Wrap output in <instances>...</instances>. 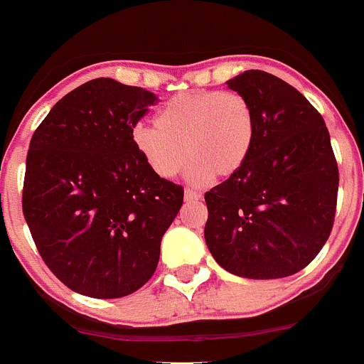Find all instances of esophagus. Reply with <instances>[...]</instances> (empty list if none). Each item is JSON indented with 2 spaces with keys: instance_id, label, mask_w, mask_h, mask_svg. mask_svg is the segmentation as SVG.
Returning a JSON list of instances; mask_svg holds the SVG:
<instances>
[{
  "instance_id": "34e87169",
  "label": "esophagus",
  "mask_w": 364,
  "mask_h": 364,
  "mask_svg": "<svg viewBox=\"0 0 364 364\" xmlns=\"http://www.w3.org/2000/svg\"><path fill=\"white\" fill-rule=\"evenodd\" d=\"M200 197H203V196H200L199 192H196V190H190V188L185 190V200H186V203H190V200H199Z\"/></svg>"
}]
</instances>
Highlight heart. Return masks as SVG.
<instances>
[{"label": "heart", "instance_id": "heart-1", "mask_svg": "<svg viewBox=\"0 0 364 364\" xmlns=\"http://www.w3.org/2000/svg\"><path fill=\"white\" fill-rule=\"evenodd\" d=\"M252 107L235 90L181 92L158 110L154 124L136 122L132 142L147 167L160 178H174L193 160L197 183L235 174L254 144Z\"/></svg>", "mask_w": 364, "mask_h": 364}]
</instances>
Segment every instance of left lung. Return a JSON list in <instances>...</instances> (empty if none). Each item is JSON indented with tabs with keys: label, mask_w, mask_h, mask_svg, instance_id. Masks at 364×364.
<instances>
[{
	"label": "left lung",
	"mask_w": 364,
	"mask_h": 364,
	"mask_svg": "<svg viewBox=\"0 0 364 364\" xmlns=\"http://www.w3.org/2000/svg\"><path fill=\"white\" fill-rule=\"evenodd\" d=\"M228 87L250 103L256 132L243 167L204 193L206 245L235 276H294L333 231L340 172L329 132L318 110L274 74L245 70Z\"/></svg>",
	"instance_id": "8db88e82"
}]
</instances>
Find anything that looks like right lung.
<instances>
[{
    "mask_svg": "<svg viewBox=\"0 0 364 364\" xmlns=\"http://www.w3.org/2000/svg\"><path fill=\"white\" fill-rule=\"evenodd\" d=\"M154 103L149 90L97 77L63 96L31 136L24 218L49 270L87 297L142 288L183 204V186L154 174L132 142Z\"/></svg>",
    "mask_w": 364,
    "mask_h": 364,
    "instance_id": "obj_1",
    "label": "right lung"
}]
</instances>
